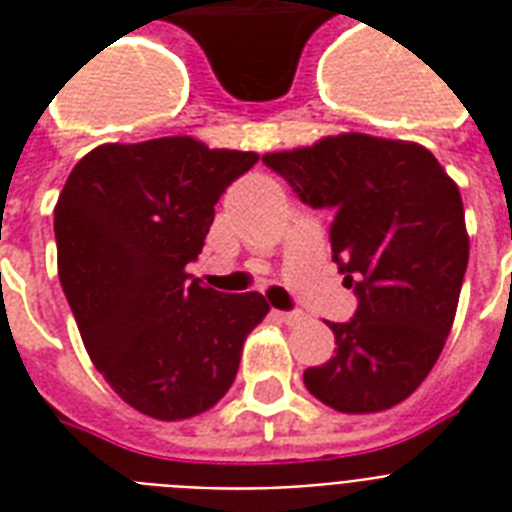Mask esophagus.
<instances>
[{"label": "esophagus", "mask_w": 512, "mask_h": 512, "mask_svg": "<svg viewBox=\"0 0 512 512\" xmlns=\"http://www.w3.org/2000/svg\"><path fill=\"white\" fill-rule=\"evenodd\" d=\"M273 316H276L279 321H284V324H289V327H295V324L305 321V313L300 311H276Z\"/></svg>", "instance_id": "obj_1"}]
</instances>
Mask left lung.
<instances>
[{
    "label": "left lung",
    "mask_w": 512,
    "mask_h": 512,
    "mask_svg": "<svg viewBox=\"0 0 512 512\" xmlns=\"http://www.w3.org/2000/svg\"><path fill=\"white\" fill-rule=\"evenodd\" d=\"M313 209L335 212L329 241L358 295L329 324L335 356L305 369V388L345 414L385 412L420 388L452 332L470 239L460 188L428 148L342 132L265 154Z\"/></svg>",
    "instance_id": "8db88e82"
}]
</instances>
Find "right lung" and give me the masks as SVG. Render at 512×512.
Masks as SVG:
<instances>
[{"label": "right lung", "instance_id": "right-lung-1", "mask_svg": "<svg viewBox=\"0 0 512 512\" xmlns=\"http://www.w3.org/2000/svg\"><path fill=\"white\" fill-rule=\"evenodd\" d=\"M257 159L191 135L103 143L58 196V276L84 348L116 396L154 420L212 409L271 311L260 292L220 295L185 271L217 199Z\"/></svg>", "mask_w": 512, "mask_h": 512}]
</instances>
